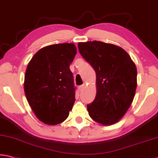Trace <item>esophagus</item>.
<instances>
[{"label":"esophagus","instance_id":"34e87169","mask_svg":"<svg viewBox=\"0 0 158 158\" xmlns=\"http://www.w3.org/2000/svg\"><path fill=\"white\" fill-rule=\"evenodd\" d=\"M84 88H85V85L84 84L81 85V86H79V90L80 91H83L84 90Z\"/></svg>","mask_w":158,"mask_h":158}]
</instances>
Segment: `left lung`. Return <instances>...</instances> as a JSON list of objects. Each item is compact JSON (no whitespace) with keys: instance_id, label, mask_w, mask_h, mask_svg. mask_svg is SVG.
I'll return each instance as SVG.
<instances>
[{"instance_id":"left-lung-1","label":"left lung","mask_w":158,"mask_h":158,"mask_svg":"<svg viewBox=\"0 0 158 158\" xmlns=\"http://www.w3.org/2000/svg\"><path fill=\"white\" fill-rule=\"evenodd\" d=\"M78 48L96 74V96L87 105L90 117L103 125L116 123L134 100L137 86L136 65L124 49L113 44L88 41L79 43Z\"/></svg>"}]
</instances>
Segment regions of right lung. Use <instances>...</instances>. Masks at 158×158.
<instances>
[{
	"label": "right lung",
	"instance_id": "add662e5",
	"mask_svg": "<svg viewBox=\"0 0 158 158\" xmlns=\"http://www.w3.org/2000/svg\"><path fill=\"white\" fill-rule=\"evenodd\" d=\"M76 54L73 44L51 45L39 50L27 67L25 95L35 115L45 124L61 123L72 109L76 87L69 65Z\"/></svg>",
	"mask_w": 158,
	"mask_h": 158
}]
</instances>
